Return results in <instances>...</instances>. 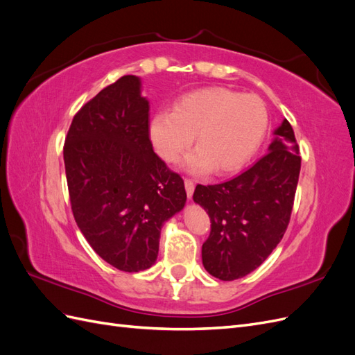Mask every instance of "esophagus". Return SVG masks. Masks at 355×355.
<instances>
[{"mask_svg": "<svg viewBox=\"0 0 355 355\" xmlns=\"http://www.w3.org/2000/svg\"><path fill=\"white\" fill-rule=\"evenodd\" d=\"M194 188H196V185H194V180L192 179H185V189H187V196H188V198H191L192 197V194H194Z\"/></svg>", "mask_w": 355, "mask_h": 355, "instance_id": "obj_1", "label": "esophagus"}]
</instances>
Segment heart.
<instances>
[{
    "label": "heart",
    "instance_id": "obj_1",
    "mask_svg": "<svg viewBox=\"0 0 355 355\" xmlns=\"http://www.w3.org/2000/svg\"><path fill=\"white\" fill-rule=\"evenodd\" d=\"M268 111L254 94L213 87L179 98L173 112L158 111L149 121V137L158 155L175 163L194 142L197 151L185 159L191 173H218L241 168L261 146Z\"/></svg>",
    "mask_w": 355,
    "mask_h": 355
}]
</instances>
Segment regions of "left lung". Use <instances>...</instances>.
<instances>
[{
  "label": "left lung",
  "instance_id": "1",
  "mask_svg": "<svg viewBox=\"0 0 355 355\" xmlns=\"http://www.w3.org/2000/svg\"><path fill=\"white\" fill-rule=\"evenodd\" d=\"M259 161L218 185H197L194 201L207 211L210 235L201 256L206 271L232 282L254 271L282 241L300 171L299 146L287 120Z\"/></svg>",
  "mask_w": 355,
  "mask_h": 355
}]
</instances>
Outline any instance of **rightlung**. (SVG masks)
Returning <instances> with one entry per match:
<instances>
[{
    "instance_id": "add662e5",
    "label": "right lung",
    "mask_w": 355,
    "mask_h": 355,
    "mask_svg": "<svg viewBox=\"0 0 355 355\" xmlns=\"http://www.w3.org/2000/svg\"><path fill=\"white\" fill-rule=\"evenodd\" d=\"M71 209L105 262L125 272L157 261L163 223L185 206V184L153 149L141 80L124 75L75 114L65 146Z\"/></svg>"
}]
</instances>
